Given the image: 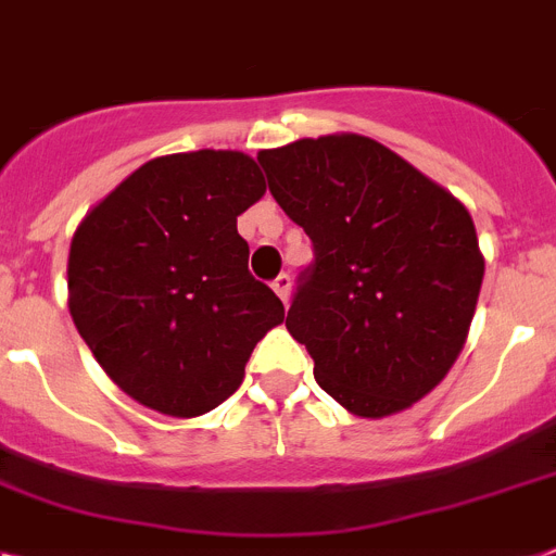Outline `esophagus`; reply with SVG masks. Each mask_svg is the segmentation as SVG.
<instances>
[{"instance_id":"1","label":"esophagus","mask_w":556,"mask_h":556,"mask_svg":"<svg viewBox=\"0 0 556 556\" xmlns=\"http://www.w3.org/2000/svg\"><path fill=\"white\" fill-rule=\"evenodd\" d=\"M273 289H275V292H278V298H281V301H287V298H289V289H292V278H289L287 273H281V275H278V278H275V281H273Z\"/></svg>"}]
</instances>
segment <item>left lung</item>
<instances>
[{"instance_id": "1", "label": "left lung", "mask_w": 556, "mask_h": 556, "mask_svg": "<svg viewBox=\"0 0 556 556\" xmlns=\"http://www.w3.org/2000/svg\"><path fill=\"white\" fill-rule=\"evenodd\" d=\"M258 164L312 241L287 329L318 387L361 417L420 401L460 355L483 283L469 210L352 132L261 150Z\"/></svg>"}]
</instances>
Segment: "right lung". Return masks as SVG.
Here are the masks:
<instances>
[{
	"instance_id": "1",
	"label": "right lung",
	"mask_w": 556,
	"mask_h": 556,
	"mask_svg": "<svg viewBox=\"0 0 556 556\" xmlns=\"http://www.w3.org/2000/svg\"><path fill=\"white\" fill-rule=\"evenodd\" d=\"M267 185L232 150L162 155L79 224L67 289L73 324L132 401L173 417L215 409L241 387L281 298L247 269L236 218Z\"/></svg>"
}]
</instances>
